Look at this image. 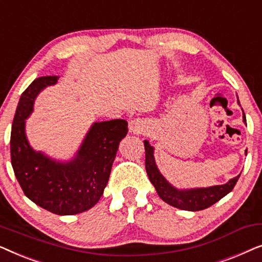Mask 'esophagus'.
<instances>
[{
    "instance_id": "obj_1",
    "label": "esophagus",
    "mask_w": 262,
    "mask_h": 262,
    "mask_svg": "<svg viewBox=\"0 0 262 262\" xmlns=\"http://www.w3.org/2000/svg\"><path fill=\"white\" fill-rule=\"evenodd\" d=\"M130 128H131V131L138 132V131H139V127H138V123H137V121H132Z\"/></svg>"
}]
</instances>
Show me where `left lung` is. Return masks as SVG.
Returning <instances> with one entry per match:
<instances>
[{
	"label": "left lung",
	"mask_w": 262,
	"mask_h": 262,
	"mask_svg": "<svg viewBox=\"0 0 262 262\" xmlns=\"http://www.w3.org/2000/svg\"><path fill=\"white\" fill-rule=\"evenodd\" d=\"M238 105L239 101L237 100ZM243 121L247 124L246 116L243 113ZM145 148V169L148 173L149 180L155 187L157 194L160 198L169 205L177 207V209L186 211H200L207 209L218 200H221L228 193L232 191L237 182L239 175L229 180L224 185L211 186L206 188H191V189H179L175 188L173 185L168 182L162 174L160 173L159 168L154 159V148L149 144L148 141H144ZM247 155V150H246Z\"/></svg>",
	"instance_id": "8db88e82"
}]
</instances>
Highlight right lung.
Instances as JSON below:
<instances>
[{
	"label": "right lung",
	"mask_w": 262,
	"mask_h": 262,
	"mask_svg": "<svg viewBox=\"0 0 262 262\" xmlns=\"http://www.w3.org/2000/svg\"><path fill=\"white\" fill-rule=\"evenodd\" d=\"M58 76L38 77L21 95L10 134V159L25 195L38 206L60 216L92 209L108 182L118 146L126 136L127 121L114 119L92 125L71 161L60 162L34 151L25 124L42 89L57 83Z\"/></svg>",
	"instance_id": "obj_1"
}]
</instances>
